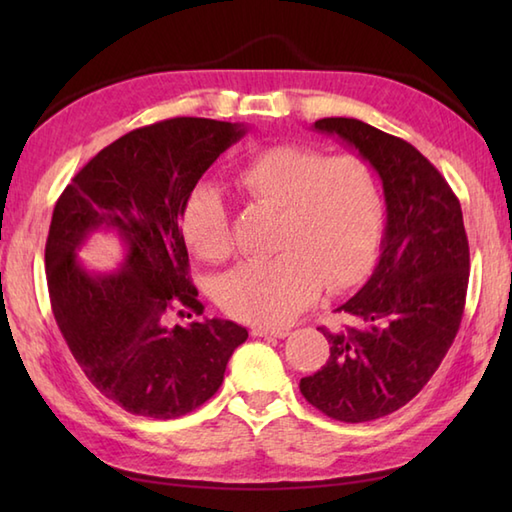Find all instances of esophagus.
Listing matches in <instances>:
<instances>
[{
	"label": "esophagus",
	"instance_id": "34e87169",
	"mask_svg": "<svg viewBox=\"0 0 512 512\" xmlns=\"http://www.w3.org/2000/svg\"><path fill=\"white\" fill-rule=\"evenodd\" d=\"M250 334L268 336V339H284V336H288V328H262V325H255V328H250Z\"/></svg>",
	"mask_w": 512,
	"mask_h": 512
}]
</instances>
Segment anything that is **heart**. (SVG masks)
<instances>
[{
    "label": "heart",
    "mask_w": 512,
    "mask_h": 512,
    "mask_svg": "<svg viewBox=\"0 0 512 512\" xmlns=\"http://www.w3.org/2000/svg\"><path fill=\"white\" fill-rule=\"evenodd\" d=\"M246 202L275 211L273 257L242 264L220 281V306L235 319L284 325L317 297L356 284L372 264L380 198L372 171L356 156L323 158L303 145H270L233 169ZM182 235L204 262L233 253L228 211L209 184L195 187L182 211Z\"/></svg>",
    "instance_id": "1"
}]
</instances>
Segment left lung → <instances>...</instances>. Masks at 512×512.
Wrapping results in <instances>:
<instances>
[{"label": "left lung", "instance_id": "obj_1", "mask_svg": "<svg viewBox=\"0 0 512 512\" xmlns=\"http://www.w3.org/2000/svg\"><path fill=\"white\" fill-rule=\"evenodd\" d=\"M369 162L387 206L380 257L367 284L336 312L352 328L330 332V358L299 389L341 422H367L400 409L436 374L460 330L469 286V239L460 200L407 140L356 118L312 125Z\"/></svg>", "mask_w": 512, "mask_h": 512}]
</instances>
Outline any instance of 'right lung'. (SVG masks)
<instances>
[{
	"instance_id": "add662e5",
	"label": "right lung",
	"mask_w": 512,
	"mask_h": 512,
	"mask_svg": "<svg viewBox=\"0 0 512 512\" xmlns=\"http://www.w3.org/2000/svg\"><path fill=\"white\" fill-rule=\"evenodd\" d=\"M244 134L242 123L189 116L134 129L76 173L54 206L46 242L54 319L90 383L136 416L169 420L204 405L248 339L226 319L167 323L169 310H204L189 279L184 202ZM94 232H114L124 246L110 274L78 262Z\"/></svg>"
}]
</instances>
